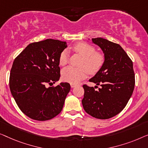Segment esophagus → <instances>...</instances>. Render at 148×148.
Segmentation results:
<instances>
[{
	"label": "esophagus",
	"mask_w": 148,
	"mask_h": 148,
	"mask_svg": "<svg viewBox=\"0 0 148 148\" xmlns=\"http://www.w3.org/2000/svg\"><path fill=\"white\" fill-rule=\"evenodd\" d=\"M70 86H71L72 88H74V87H76L77 86H79V84L78 83H71V84H70Z\"/></svg>",
	"instance_id": "esophagus-1"
}]
</instances>
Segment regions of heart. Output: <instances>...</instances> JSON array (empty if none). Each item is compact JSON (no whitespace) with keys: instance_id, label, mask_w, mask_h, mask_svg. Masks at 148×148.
<instances>
[{"instance_id":"heart-1","label":"heart","mask_w":148,"mask_h":148,"mask_svg":"<svg viewBox=\"0 0 148 148\" xmlns=\"http://www.w3.org/2000/svg\"><path fill=\"white\" fill-rule=\"evenodd\" d=\"M74 51L83 58L79 68L68 66L62 72V79L70 83H77L86 76L87 72L90 74L97 73L105 63V56L101 52H97L94 46L86 43H78L73 47ZM69 55L67 50L62 51L59 56L60 66L68 63Z\"/></svg>"}]
</instances>
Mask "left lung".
Wrapping results in <instances>:
<instances>
[{
    "label": "left lung",
    "mask_w": 148,
    "mask_h": 148,
    "mask_svg": "<svg viewBox=\"0 0 148 148\" xmlns=\"http://www.w3.org/2000/svg\"><path fill=\"white\" fill-rule=\"evenodd\" d=\"M92 41L101 47L105 60L101 69L89 81L101 87L95 90V87L83 85L82 103L90 115L107 119L119 113L132 97L135 86L133 62L117 43L101 37L92 38Z\"/></svg>",
    "instance_id": "1"
}]
</instances>
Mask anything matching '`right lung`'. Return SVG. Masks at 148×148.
Masks as SVG:
<instances>
[{"mask_svg": "<svg viewBox=\"0 0 148 148\" xmlns=\"http://www.w3.org/2000/svg\"><path fill=\"white\" fill-rule=\"evenodd\" d=\"M66 47V41L47 39L29 44L14 60L10 90L21 111L32 119L49 120L62 111L70 84L47 85L59 80V56Z\"/></svg>", "mask_w": 148, "mask_h": 148, "instance_id": "right-lung-1", "label": "right lung"}]
</instances>
